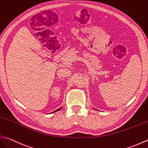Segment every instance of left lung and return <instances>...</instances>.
<instances>
[{
  "label": "left lung",
  "mask_w": 148,
  "mask_h": 148,
  "mask_svg": "<svg viewBox=\"0 0 148 148\" xmlns=\"http://www.w3.org/2000/svg\"><path fill=\"white\" fill-rule=\"evenodd\" d=\"M94 109H95V110H96V109H95V108H94Z\"/></svg>",
  "instance_id": "obj_1"
}]
</instances>
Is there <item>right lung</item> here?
I'll list each match as a JSON object with an SVG mask.
<instances>
[{
	"label": "right lung",
	"instance_id": "1",
	"mask_svg": "<svg viewBox=\"0 0 148 148\" xmlns=\"http://www.w3.org/2000/svg\"><path fill=\"white\" fill-rule=\"evenodd\" d=\"M62 108V107H61V108H58L57 110H54V112H51V113H54V112H58V111H59V110H60Z\"/></svg>",
	"mask_w": 148,
	"mask_h": 148
}]
</instances>
